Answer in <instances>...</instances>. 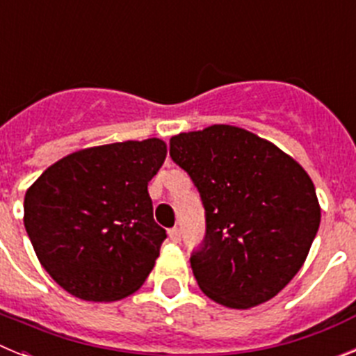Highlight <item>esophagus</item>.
I'll use <instances>...</instances> for the list:
<instances>
[{
	"instance_id": "obj_1",
	"label": "esophagus",
	"mask_w": 356,
	"mask_h": 356,
	"mask_svg": "<svg viewBox=\"0 0 356 356\" xmlns=\"http://www.w3.org/2000/svg\"><path fill=\"white\" fill-rule=\"evenodd\" d=\"M168 234H169V238H171V241L175 242V244H178V242H180V238H181L180 228H171L168 232Z\"/></svg>"
}]
</instances>
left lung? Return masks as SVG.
<instances>
[{"label":"left lung","instance_id":"obj_1","mask_svg":"<svg viewBox=\"0 0 356 356\" xmlns=\"http://www.w3.org/2000/svg\"><path fill=\"white\" fill-rule=\"evenodd\" d=\"M169 146L205 207V238L191 254L201 291L238 310L275 298L319 229L310 176L273 143L229 124L175 135Z\"/></svg>","mask_w":356,"mask_h":356}]
</instances>
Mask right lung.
<instances>
[{
  "instance_id": "1",
  "label": "right lung",
  "mask_w": 356,
  "mask_h": 356,
  "mask_svg": "<svg viewBox=\"0 0 356 356\" xmlns=\"http://www.w3.org/2000/svg\"><path fill=\"white\" fill-rule=\"evenodd\" d=\"M165 155L160 139L87 147L49 165L28 188L24 228L64 291L118 301L146 282L168 237L147 194Z\"/></svg>"
}]
</instances>
